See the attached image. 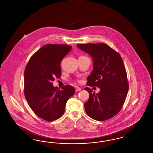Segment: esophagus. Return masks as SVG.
<instances>
[{
  "mask_svg": "<svg viewBox=\"0 0 153 153\" xmlns=\"http://www.w3.org/2000/svg\"><path fill=\"white\" fill-rule=\"evenodd\" d=\"M81 91V88H76V92H79V91Z\"/></svg>",
  "mask_w": 153,
  "mask_h": 153,
  "instance_id": "esophagus-1",
  "label": "esophagus"
}]
</instances>
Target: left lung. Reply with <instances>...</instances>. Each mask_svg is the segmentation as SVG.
<instances>
[{
	"instance_id": "8db88e82",
	"label": "left lung",
	"mask_w": 153,
	"mask_h": 153,
	"mask_svg": "<svg viewBox=\"0 0 153 153\" xmlns=\"http://www.w3.org/2000/svg\"><path fill=\"white\" fill-rule=\"evenodd\" d=\"M77 47L92 58L93 70L87 85L100 88L97 94L85 88L89 94L84 104L88 115L98 121L114 117L123 107L128 91L127 76L120 55L105 44H77Z\"/></svg>"
}]
</instances>
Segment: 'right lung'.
<instances>
[{
    "instance_id": "right-lung-1",
    "label": "right lung",
    "mask_w": 153,
    "mask_h": 153,
    "mask_svg": "<svg viewBox=\"0 0 153 153\" xmlns=\"http://www.w3.org/2000/svg\"><path fill=\"white\" fill-rule=\"evenodd\" d=\"M66 45L47 44L30 58L24 73V93L30 108L38 117L51 122L61 117L66 103L75 92L67 85L58 89L52 82L61 75L60 64L71 51Z\"/></svg>"
}]
</instances>
